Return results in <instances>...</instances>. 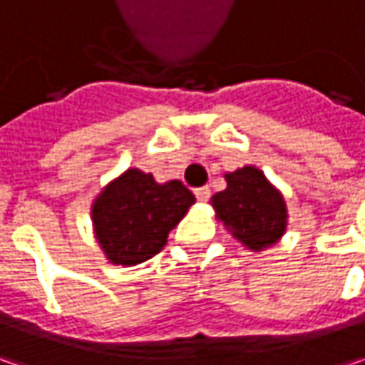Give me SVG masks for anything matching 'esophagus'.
I'll use <instances>...</instances> for the list:
<instances>
[{"mask_svg": "<svg viewBox=\"0 0 365 365\" xmlns=\"http://www.w3.org/2000/svg\"><path fill=\"white\" fill-rule=\"evenodd\" d=\"M195 197H197V201H209V197H211V189L209 187H199V189H195Z\"/></svg>", "mask_w": 365, "mask_h": 365, "instance_id": "34e87169", "label": "esophagus"}]
</instances>
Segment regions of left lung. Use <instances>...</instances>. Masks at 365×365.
Instances as JSON below:
<instances>
[{"instance_id": "8db88e82", "label": "left lung", "mask_w": 365, "mask_h": 365, "mask_svg": "<svg viewBox=\"0 0 365 365\" xmlns=\"http://www.w3.org/2000/svg\"><path fill=\"white\" fill-rule=\"evenodd\" d=\"M227 189L213 197L219 221L250 250L272 245L287 230L284 199L254 166L225 175Z\"/></svg>"}]
</instances>
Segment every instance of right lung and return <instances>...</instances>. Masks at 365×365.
<instances>
[{"mask_svg":"<svg viewBox=\"0 0 365 365\" xmlns=\"http://www.w3.org/2000/svg\"><path fill=\"white\" fill-rule=\"evenodd\" d=\"M195 197L180 180L158 185L138 168L107 187L93 205L97 240L113 264L135 266L160 252Z\"/></svg>","mask_w":365,"mask_h":365,"instance_id":"1","label":"right lung"}]
</instances>
